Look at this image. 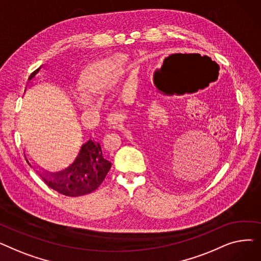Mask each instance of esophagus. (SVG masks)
<instances>
[{"instance_id":"esophagus-1","label":"esophagus","mask_w":261,"mask_h":261,"mask_svg":"<svg viewBox=\"0 0 261 261\" xmlns=\"http://www.w3.org/2000/svg\"><path fill=\"white\" fill-rule=\"evenodd\" d=\"M108 126L109 128H118L120 127V121H119V116L116 114H111L108 118Z\"/></svg>"}]
</instances>
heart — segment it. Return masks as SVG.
Returning <instances> with one entry per match:
<instances>
[{
    "label": "heart",
    "mask_w": 261,
    "mask_h": 261,
    "mask_svg": "<svg viewBox=\"0 0 261 261\" xmlns=\"http://www.w3.org/2000/svg\"><path fill=\"white\" fill-rule=\"evenodd\" d=\"M127 62V57L121 54L96 61L86 68L82 75V87L88 93L95 95H106L114 92L126 74ZM76 101L84 108L95 105L94 98L87 93L77 94Z\"/></svg>",
    "instance_id": "1"
}]
</instances>
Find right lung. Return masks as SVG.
I'll use <instances>...</instances> for the list:
<instances>
[{"instance_id":"add662e5","label":"right lung","mask_w":261,"mask_h":261,"mask_svg":"<svg viewBox=\"0 0 261 261\" xmlns=\"http://www.w3.org/2000/svg\"><path fill=\"white\" fill-rule=\"evenodd\" d=\"M41 67L42 66L32 73L29 78L30 81L38 74ZM25 160L30 166L36 168L26 155ZM110 168H111V163L103 158L100 144L94 140H89L81 146L75 161L65 169L49 172L39 168L36 171L42 177L46 185L58 191L59 194L67 197H79L91 194L92 191L97 189L105 180Z\"/></svg>"}]
</instances>
